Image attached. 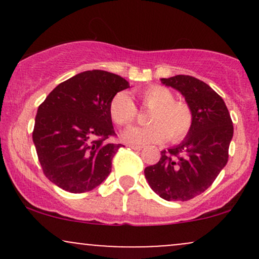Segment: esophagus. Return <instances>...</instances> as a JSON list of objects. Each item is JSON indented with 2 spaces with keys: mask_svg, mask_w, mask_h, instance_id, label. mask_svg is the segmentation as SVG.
I'll use <instances>...</instances> for the list:
<instances>
[{
  "mask_svg": "<svg viewBox=\"0 0 259 259\" xmlns=\"http://www.w3.org/2000/svg\"><path fill=\"white\" fill-rule=\"evenodd\" d=\"M132 150H135V151H141L142 150V146H133V145H130L129 146Z\"/></svg>",
  "mask_w": 259,
  "mask_h": 259,
  "instance_id": "1",
  "label": "esophagus"
}]
</instances>
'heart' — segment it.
<instances>
[{
    "instance_id": "b5f03b06",
    "label": "heart",
    "mask_w": 259,
    "mask_h": 259,
    "mask_svg": "<svg viewBox=\"0 0 259 259\" xmlns=\"http://www.w3.org/2000/svg\"><path fill=\"white\" fill-rule=\"evenodd\" d=\"M144 107L151 109L148 126L127 127L121 133V139L130 145L179 142L190 133L194 121L191 108L185 102L175 101L169 89L153 85L140 94ZM109 115L117 125H130L138 117V108L126 92H118L109 102Z\"/></svg>"
}]
</instances>
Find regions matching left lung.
<instances>
[{
	"instance_id": "1",
	"label": "left lung",
	"mask_w": 259,
	"mask_h": 259,
	"mask_svg": "<svg viewBox=\"0 0 259 259\" xmlns=\"http://www.w3.org/2000/svg\"><path fill=\"white\" fill-rule=\"evenodd\" d=\"M185 97L194 114L190 133L145 168L151 189L165 201H189L213 184L229 157L234 126L225 102L206 82L190 75L160 79Z\"/></svg>"
}]
</instances>
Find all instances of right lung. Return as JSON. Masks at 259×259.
Here are the masks:
<instances>
[{
    "label": "right lung",
    "instance_id": "1",
    "mask_svg": "<svg viewBox=\"0 0 259 259\" xmlns=\"http://www.w3.org/2000/svg\"><path fill=\"white\" fill-rule=\"evenodd\" d=\"M130 88L121 76L88 70L65 80L38 106L32 132L44 174L72 194L94 190L108 177L120 144L114 135L109 102Z\"/></svg>",
    "mask_w": 259,
    "mask_h": 259
}]
</instances>
